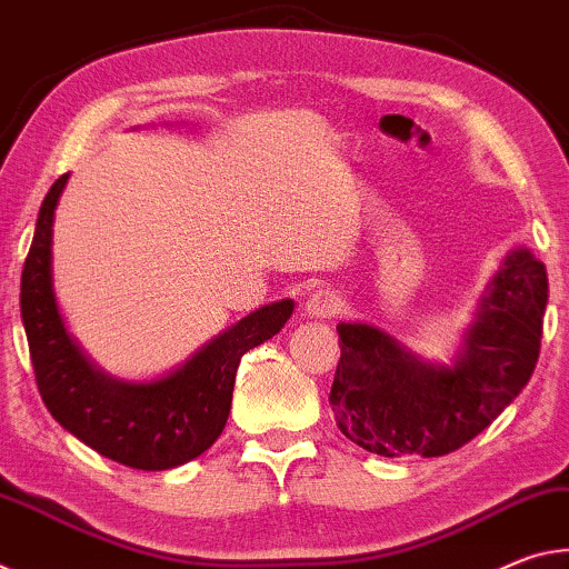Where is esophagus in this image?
<instances>
[{"label":"esophagus","mask_w":569,"mask_h":569,"mask_svg":"<svg viewBox=\"0 0 569 569\" xmlns=\"http://www.w3.org/2000/svg\"><path fill=\"white\" fill-rule=\"evenodd\" d=\"M342 300L330 290H315L305 300V315L312 320H330L340 312Z\"/></svg>","instance_id":"34e87169"}]
</instances>
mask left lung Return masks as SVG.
Returning <instances> with one entry per match:
<instances>
[{
  "label": "left lung",
  "mask_w": 569,
  "mask_h": 569,
  "mask_svg": "<svg viewBox=\"0 0 569 569\" xmlns=\"http://www.w3.org/2000/svg\"><path fill=\"white\" fill-rule=\"evenodd\" d=\"M547 307V269L507 251L461 332L433 362L368 322H340L330 406L340 431L378 456H443L479 436L532 378Z\"/></svg>",
  "instance_id": "1"
}]
</instances>
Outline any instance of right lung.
Returning a JSON list of instances; mask_svg holds the SVG:
<instances>
[{
  "instance_id": "right-lung-1",
  "label": "right lung",
  "mask_w": 569,
  "mask_h": 569,
  "mask_svg": "<svg viewBox=\"0 0 569 569\" xmlns=\"http://www.w3.org/2000/svg\"><path fill=\"white\" fill-rule=\"evenodd\" d=\"M70 173L60 176L44 197L22 269L20 310L37 388L54 421L106 459L143 471L181 467L219 439L241 356L274 338L295 302L279 300L249 312L161 378L110 376L64 328L54 297L52 227Z\"/></svg>"
}]
</instances>
